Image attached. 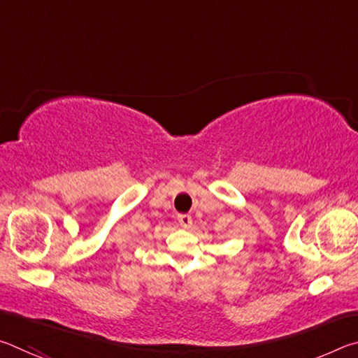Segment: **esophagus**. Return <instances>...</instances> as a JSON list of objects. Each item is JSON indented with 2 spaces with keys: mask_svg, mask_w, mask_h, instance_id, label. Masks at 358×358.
<instances>
[{
  "mask_svg": "<svg viewBox=\"0 0 358 358\" xmlns=\"http://www.w3.org/2000/svg\"><path fill=\"white\" fill-rule=\"evenodd\" d=\"M178 222L180 226L189 229L192 226V217L189 215H178Z\"/></svg>",
  "mask_w": 358,
  "mask_h": 358,
  "instance_id": "obj_1",
  "label": "esophagus"
}]
</instances>
